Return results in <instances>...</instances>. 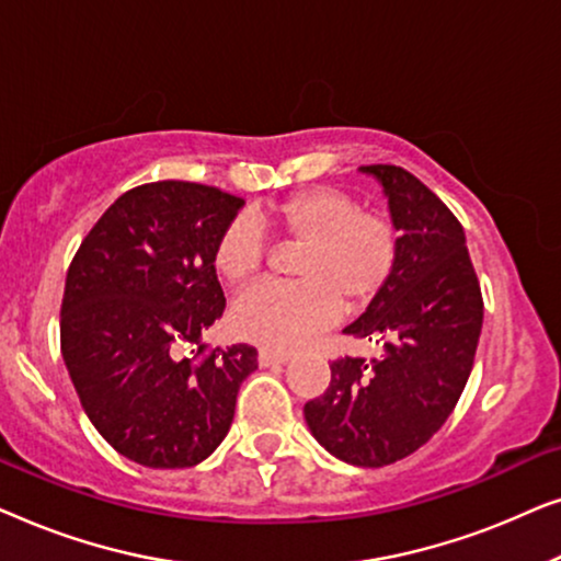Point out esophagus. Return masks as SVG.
Wrapping results in <instances>:
<instances>
[{"label":"esophagus","mask_w":561,"mask_h":561,"mask_svg":"<svg viewBox=\"0 0 561 561\" xmlns=\"http://www.w3.org/2000/svg\"><path fill=\"white\" fill-rule=\"evenodd\" d=\"M290 359V352H280V350H267L263 347L257 352V363L263 367H271V365H286Z\"/></svg>","instance_id":"1"}]
</instances>
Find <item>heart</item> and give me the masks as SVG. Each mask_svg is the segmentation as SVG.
<instances>
[{
  "label": "heart",
  "mask_w": 561,
  "mask_h": 561,
  "mask_svg": "<svg viewBox=\"0 0 561 561\" xmlns=\"http://www.w3.org/2000/svg\"><path fill=\"white\" fill-rule=\"evenodd\" d=\"M275 240L301 244L290 263L294 283H265L244 294L232 324L244 340L273 350L309 342L347 311L378 301L398 265L401 240L393 219L365 211L340 188L313 186L260 214ZM265 265V237L255 219H229L214 244V267L229 286L242 288Z\"/></svg>",
  "instance_id": "obj_1"
}]
</instances>
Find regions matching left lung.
I'll list each match as a JSON object with an SVG mask.
<instances>
[{
    "mask_svg": "<svg viewBox=\"0 0 561 561\" xmlns=\"http://www.w3.org/2000/svg\"><path fill=\"white\" fill-rule=\"evenodd\" d=\"M359 171L386 191L401 252L388 288L344 334L375 336L386 355L334 359L332 382L304 416L334 457L386 467L424 447L455 411L474 365L482 294L447 204L398 165Z\"/></svg>",
    "mask_w": 561,
    "mask_h": 561,
    "instance_id": "8db88e82",
    "label": "left lung"
}]
</instances>
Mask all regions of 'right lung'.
Returning a JSON list of instances; mask_svg holds the SVG:
<instances>
[{"label": "right lung", "instance_id": "add662e5", "mask_svg": "<svg viewBox=\"0 0 561 561\" xmlns=\"http://www.w3.org/2000/svg\"><path fill=\"white\" fill-rule=\"evenodd\" d=\"M242 198L191 181L122 194L66 275L60 352L96 432L152 470L194 467L225 439L257 350H209L225 313L214 244ZM198 346L196 358L180 350Z\"/></svg>", "mask_w": 561, "mask_h": 561}]
</instances>
